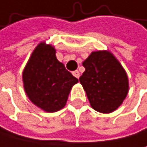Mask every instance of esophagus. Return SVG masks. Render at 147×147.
I'll use <instances>...</instances> for the list:
<instances>
[{"label": "esophagus", "mask_w": 147, "mask_h": 147, "mask_svg": "<svg viewBox=\"0 0 147 147\" xmlns=\"http://www.w3.org/2000/svg\"><path fill=\"white\" fill-rule=\"evenodd\" d=\"M72 74H73V76H74V77H76L77 79H79V78H80V72L78 71V70H75V71H73V72H72Z\"/></svg>", "instance_id": "34e87169"}]
</instances>
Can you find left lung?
<instances>
[{
	"label": "left lung",
	"mask_w": 147,
	"mask_h": 147,
	"mask_svg": "<svg viewBox=\"0 0 147 147\" xmlns=\"http://www.w3.org/2000/svg\"><path fill=\"white\" fill-rule=\"evenodd\" d=\"M82 65L85 71L80 81L91 107L102 113L115 111L128 93V78L121 64L110 52L97 51Z\"/></svg>",
	"instance_id": "8db88e82"
}]
</instances>
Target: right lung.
<instances>
[{"instance_id": "1", "label": "right lung", "mask_w": 147, "mask_h": 147, "mask_svg": "<svg viewBox=\"0 0 147 147\" xmlns=\"http://www.w3.org/2000/svg\"><path fill=\"white\" fill-rule=\"evenodd\" d=\"M24 90L31 101L48 113L66 105L72 86L79 80L66 69L56 57V50L39 44L23 72Z\"/></svg>"}]
</instances>
